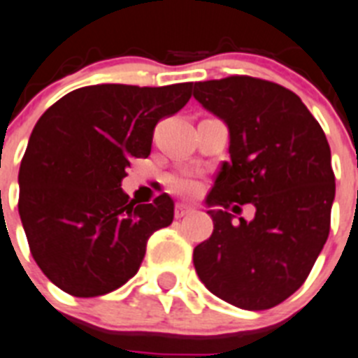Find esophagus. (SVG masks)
<instances>
[{
	"instance_id": "obj_1",
	"label": "esophagus",
	"mask_w": 358,
	"mask_h": 358,
	"mask_svg": "<svg viewBox=\"0 0 358 358\" xmlns=\"http://www.w3.org/2000/svg\"><path fill=\"white\" fill-rule=\"evenodd\" d=\"M191 213H193V209L187 206H184V203H178V206H176V209H174V216H176V218H184V216L191 215Z\"/></svg>"
}]
</instances>
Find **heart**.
Segmentation results:
<instances>
[{
  "label": "heart",
  "instance_id": "heart-1",
  "mask_svg": "<svg viewBox=\"0 0 358 358\" xmlns=\"http://www.w3.org/2000/svg\"><path fill=\"white\" fill-rule=\"evenodd\" d=\"M173 187L176 193L185 194V196H191L198 191V184L193 178L189 176H178V178H173Z\"/></svg>",
  "mask_w": 358,
  "mask_h": 358
}]
</instances>
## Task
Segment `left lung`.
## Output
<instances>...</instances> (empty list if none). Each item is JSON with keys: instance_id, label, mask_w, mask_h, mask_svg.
Instances as JSON below:
<instances>
[{"instance_id": "1", "label": "left lung", "mask_w": 358, "mask_h": 358, "mask_svg": "<svg viewBox=\"0 0 358 358\" xmlns=\"http://www.w3.org/2000/svg\"><path fill=\"white\" fill-rule=\"evenodd\" d=\"M193 94L227 123L231 155L207 194V206L222 209L207 211L215 229L194 248V269L236 308H275L304 284L329 235V143L299 96L278 83L227 76L194 83ZM231 203H253L254 220L235 224L224 211Z\"/></svg>"}]
</instances>
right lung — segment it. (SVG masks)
<instances>
[{
	"instance_id": "obj_1",
	"label": "right lung",
	"mask_w": 358,
	"mask_h": 358,
	"mask_svg": "<svg viewBox=\"0 0 358 358\" xmlns=\"http://www.w3.org/2000/svg\"><path fill=\"white\" fill-rule=\"evenodd\" d=\"M193 83L82 87L38 120L20 167V209L32 258L54 286L80 299L118 289L138 273L149 236L173 222L160 194L136 203L122 191L152 131L191 98Z\"/></svg>"
}]
</instances>
